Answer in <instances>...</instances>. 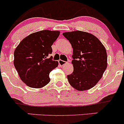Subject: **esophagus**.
<instances>
[{"mask_svg":"<svg viewBox=\"0 0 124 124\" xmlns=\"http://www.w3.org/2000/svg\"><path fill=\"white\" fill-rule=\"evenodd\" d=\"M58 62H59V64L61 65V66H64V65H66V62H65V61H62V60H59V61H58Z\"/></svg>","mask_w":124,"mask_h":124,"instance_id":"34e87169","label":"esophagus"}]
</instances>
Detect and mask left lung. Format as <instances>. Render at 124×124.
<instances>
[{"label": "left lung", "mask_w": 124, "mask_h": 124, "mask_svg": "<svg viewBox=\"0 0 124 124\" xmlns=\"http://www.w3.org/2000/svg\"><path fill=\"white\" fill-rule=\"evenodd\" d=\"M73 48V72L67 76L70 85L78 91H86L102 77L107 67L105 47L90 33L76 31L62 33Z\"/></svg>", "instance_id": "1"}]
</instances>
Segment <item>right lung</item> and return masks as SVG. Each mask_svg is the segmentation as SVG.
<instances>
[{"label": "right lung", "mask_w": 124, "mask_h": 124, "mask_svg": "<svg viewBox=\"0 0 124 124\" xmlns=\"http://www.w3.org/2000/svg\"><path fill=\"white\" fill-rule=\"evenodd\" d=\"M58 31L43 30L24 38L14 52V66L27 86L41 88L50 82L49 73L58 66L52 61L51 46L59 37Z\"/></svg>", "instance_id": "1"}]
</instances>
